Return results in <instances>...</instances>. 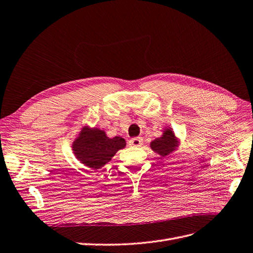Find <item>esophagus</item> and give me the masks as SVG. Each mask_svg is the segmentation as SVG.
Wrapping results in <instances>:
<instances>
[{
	"instance_id": "esophagus-1",
	"label": "esophagus",
	"mask_w": 253,
	"mask_h": 253,
	"mask_svg": "<svg viewBox=\"0 0 253 253\" xmlns=\"http://www.w3.org/2000/svg\"><path fill=\"white\" fill-rule=\"evenodd\" d=\"M142 141H143V139L141 138V137H135V138L129 139L128 143L133 145V147H139V145H141Z\"/></svg>"
}]
</instances>
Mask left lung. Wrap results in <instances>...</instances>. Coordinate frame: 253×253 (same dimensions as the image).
<instances>
[{
	"instance_id": "8db88e82",
	"label": "left lung",
	"mask_w": 253,
	"mask_h": 253,
	"mask_svg": "<svg viewBox=\"0 0 253 253\" xmlns=\"http://www.w3.org/2000/svg\"><path fill=\"white\" fill-rule=\"evenodd\" d=\"M175 147L176 139L172 131H169V129L165 131L163 137H159V138H156L154 141L151 142L152 150H154L162 156H167L168 154H170Z\"/></svg>"
}]
</instances>
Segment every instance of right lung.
Listing matches in <instances>:
<instances>
[{"mask_svg": "<svg viewBox=\"0 0 253 253\" xmlns=\"http://www.w3.org/2000/svg\"><path fill=\"white\" fill-rule=\"evenodd\" d=\"M126 147V140L122 137L109 138L101 129L84 127L79 138L74 142L75 155L93 169L109 163L116 152Z\"/></svg>", "mask_w": 253, "mask_h": 253, "instance_id": "obj_1", "label": "right lung"}]
</instances>
